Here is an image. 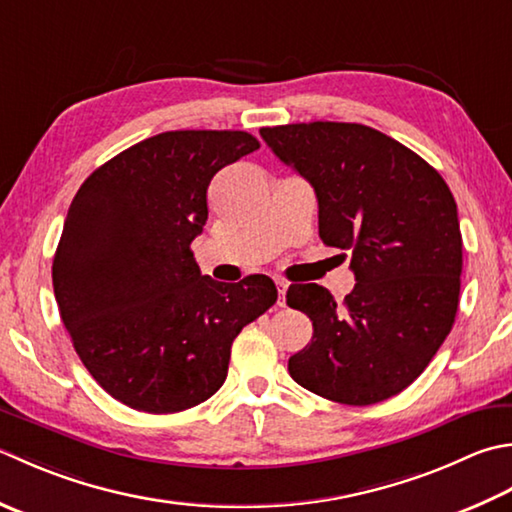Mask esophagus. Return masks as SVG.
<instances>
[{"label":"esophagus","instance_id":"1","mask_svg":"<svg viewBox=\"0 0 512 512\" xmlns=\"http://www.w3.org/2000/svg\"><path fill=\"white\" fill-rule=\"evenodd\" d=\"M275 286H277V293H279V306H284V302H286V290H288V284L284 282V279H277Z\"/></svg>","mask_w":512,"mask_h":512}]
</instances>
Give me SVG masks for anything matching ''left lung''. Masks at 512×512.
<instances>
[{
  "mask_svg": "<svg viewBox=\"0 0 512 512\" xmlns=\"http://www.w3.org/2000/svg\"><path fill=\"white\" fill-rule=\"evenodd\" d=\"M315 188L319 237L350 250L353 293L290 284L286 304L313 322L288 359L299 386L330 402L368 406L402 393L453 328L462 275L457 204L413 150L364 124L310 122L259 130Z\"/></svg>",
  "mask_w": 512,
  "mask_h": 512,
  "instance_id": "8db88e82",
  "label": "left lung"
}]
</instances>
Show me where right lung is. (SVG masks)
<instances>
[{
  "label": "right lung",
  "mask_w": 512,
  "mask_h": 512,
  "mask_svg": "<svg viewBox=\"0 0 512 512\" xmlns=\"http://www.w3.org/2000/svg\"><path fill=\"white\" fill-rule=\"evenodd\" d=\"M257 148L244 130H168L77 190L53 259L55 299L82 364L117 402L153 415L206 402L235 337L277 302L270 277L215 282L190 250L210 179Z\"/></svg>",
  "instance_id": "add662e5"
}]
</instances>
